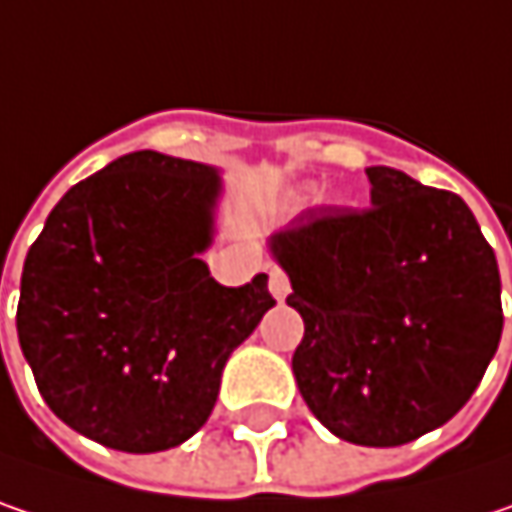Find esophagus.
<instances>
[{
	"instance_id": "34e87169",
	"label": "esophagus",
	"mask_w": 512,
	"mask_h": 512,
	"mask_svg": "<svg viewBox=\"0 0 512 512\" xmlns=\"http://www.w3.org/2000/svg\"><path fill=\"white\" fill-rule=\"evenodd\" d=\"M268 288H271V294H274L276 300H285L288 291H291V279H288V274L282 268H274L271 279H268Z\"/></svg>"
}]
</instances>
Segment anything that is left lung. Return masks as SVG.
<instances>
[{"mask_svg": "<svg viewBox=\"0 0 512 512\" xmlns=\"http://www.w3.org/2000/svg\"><path fill=\"white\" fill-rule=\"evenodd\" d=\"M367 209H309L276 230L288 306L306 332L291 367L309 411L358 446H402L469 402L504 311L493 247L460 195L367 168Z\"/></svg>", "mask_w": 512, "mask_h": 512, "instance_id": "left-lung-1", "label": "left lung"}]
</instances>
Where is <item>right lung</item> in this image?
I'll use <instances>...</instances> for the list:
<instances>
[{"label":"right lung","mask_w":512,"mask_h":512,"mask_svg":"<svg viewBox=\"0 0 512 512\" xmlns=\"http://www.w3.org/2000/svg\"><path fill=\"white\" fill-rule=\"evenodd\" d=\"M218 174L136 151L72 186L22 268L19 347L40 396L101 446L174 449L209 420L230 352L276 300L218 285L198 253Z\"/></svg>","instance_id":"obj_1"}]
</instances>
